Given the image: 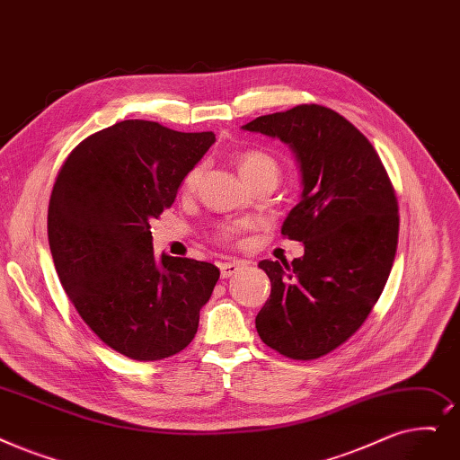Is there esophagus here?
I'll return each mask as SVG.
<instances>
[{"label":"esophagus","instance_id":"34e87169","mask_svg":"<svg viewBox=\"0 0 460 460\" xmlns=\"http://www.w3.org/2000/svg\"><path fill=\"white\" fill-rule=\"evenodd\" d=\"M241 269H243L241 261H226V263L219 265V270H222V278H231Z\"/></svg>","mask_w":460,"mask_h":460}]
</instances>
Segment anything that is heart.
Wrapping results in <instances>:
<instances>
[{"instance_id": "1", "label": "heart", "mask_w": 460, "mask_h": 460, "mask_svg": "<svg viewBox=\"0 0 460 460\" xmlns=\"http://www.w3.org/2000/svg\"><path fill=\"white\" fill-rule=\"evenodd\" d=\"M234 162H236V167H238V172H241V176L244 178V181L253 186L257 182H263V181H269L276 186L278 178H279V164L278 159L269 154L267 150H261V148H250V150H243L238 152L234 155ZM203 174H205V167L201 164L193 165L182 178L181 182V190L182 193L190 195L193 193L199 184H201L203 181ZM248 227L246 222H231V224H219L216 229H214V238L219 243H234L238 236H241V233H244Z\"/></svg>"}]
</instances>
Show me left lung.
I'll list each match as a JSON object with an SVG mask.
<instances>
[{
	"instance_id": "left-lung-1",
	"label": "left lung",
	"mask_w": 460,
	"mask_h": 460,
	"mask_svg": "<svg viewBox=\"0 0 460 460\" xmlns=\"http://www.w3.org/2000/svg\"><path fill=\"white\" fill-rule=\"evenodd\" d=\"M288 143L303 172V197L282 234L305 244L288 263L261 261L270 296L255 317L261 341L295 361L348 342L382 295L398 244V201L368 138L322 105H296L244 126Z\"/></svg>"
}]
</instances>
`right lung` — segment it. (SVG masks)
Instances as JSON below:
<instances>
[{
    "label": "right lung",
    "instance_id": "obj_1",
    "mask_svg": "<svg viewBox=\"0 0 460 460\" xmlns=\"http://www.w3.org/2000/svg\"><path fill=\"white\" fill-rule=\"evenodd\" d=\"M212 131L124 119L78 143L56 176L49 244L69 301L114 351L162 361L195 338L217 267L152 250L150 222L171 208Z\"/></svg>",
    "mask_w": 460,
    "mask_h": 460
}]
</instances>
